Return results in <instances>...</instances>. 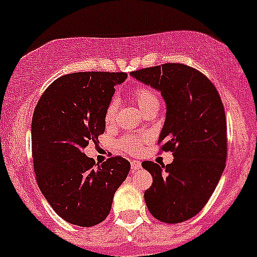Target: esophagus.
<instances>
[{"label":"esophagus","instance_id":"esophagus-1","mask_svg":"<svg viewBox=\"0 0 257 257\" xmlns=\"http://www.w3.org/2000/svg\"><path fill=\"white\" fill-rule=\"evenodd\" d=\"M131 172L132 173H136L138 172V170L142 169V163L138 162V160H132L131 162Z\"/></svg>","mask_w":257,"mask_h":257}]
</instances>
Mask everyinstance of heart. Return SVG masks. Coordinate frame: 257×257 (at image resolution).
I'll list each match as a JSON object with an SVG mask.
<instances>
[{"mask_svg":"<svg viewBox=\"0 0 257 257\" xmlns=\"http://www.w3.org/2000/svg\"><path fill=\"white\" fill-rule=\"evenodd\" d=\"M132 94H133L134 99L137 100V103H138L139 108H141L142 110L150 107V105L159 104V100H158L154 92H153L150 88L145 87V85H136V87L133 88V90H132ZM116 108H118V102H116L115 98H113L109 102V104H108L107 109H105L104 120L107 124H112L114 121ZM119 144H120L121 149L131 153V154H134V153L138 152L139 148H141V139L136 138V137H125V138L121 139Z\"/></svg>","mask_w":257,"mask_h":257,"instance_id":"1","label":"heart"}]
</instances>
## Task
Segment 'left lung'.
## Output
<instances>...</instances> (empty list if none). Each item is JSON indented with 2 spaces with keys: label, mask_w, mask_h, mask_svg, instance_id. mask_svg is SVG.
I'll use <instances>...</instances> for the list:
<instances>
[{
  "label": "left lung",
  "mask_w": 257,
  "mask_h": 257,
  "mask_svg": "<svg viewBox=\"0 0 257 257\" xmlns=\"http://www.w3.org/2000/svg\"><path fill=\"white\" fill-rule=\"evenodd\" d=\"M132 77L162 93L167 116L158 143L174 155L172 164L142 163L153 184L144 193L150 214L167 224L195 216L208 203L225 169L226 116L208 77L183 63L132 72Z\"/></svg>",
  "instance_id": "obj_1"
}]
</instances>
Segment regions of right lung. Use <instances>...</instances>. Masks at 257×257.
Segmentation results:
<instances>
[{"instance_id":"right-lung-1","label":"right lung","mask_w":257,"mask_h":257,"mask_svg":"<svg viewBox=\"0 0 257 257\" xmlns=\"http://www.w3.org/2000/svg\"><path fill=\"white\" fill-rule=\"evenodd\" d=\"M126 73L79 72L57 78L32 116L36 180L52 209L67 222L89 227L109 214L116 189L131 170L121 157L95 164L83 153L104 133V114Z\"/></svg>"}]
</instances>
